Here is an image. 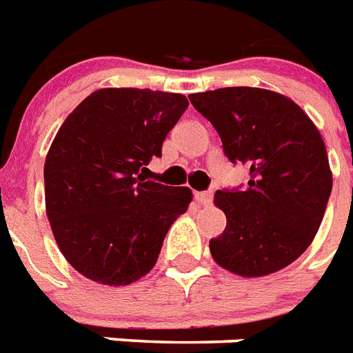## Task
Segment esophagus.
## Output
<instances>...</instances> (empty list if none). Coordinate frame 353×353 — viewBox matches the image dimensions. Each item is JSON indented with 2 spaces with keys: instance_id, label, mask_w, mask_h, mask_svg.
<instances>
[{
  "instance_id": "34e87169",
  "label": "esophagus",
  "mask_w": 353,
  "mask_h": 353,
  "mask_svg": "<svg viewBox=\"0 0 353 353\" xmlns=\"http://www.w3.org/2000/svg\"><path fill=\"white\" fill-rule=\"evenodd\" d=\"M194 199L200 205H210L213 202V193L211 191H199V193H194Z\"/></svg>"
}]
</instances>
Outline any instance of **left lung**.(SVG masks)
<instances>
[{
  "label": "left lung",
  "instance_id": "left-lung-1",
  "mask_svg": "<svg viewBox=\"0 0 353 353\" xmlns=\"http://www.w3.org/2000/svg\"><path fill=\"white\" fill-rule=\"evenodd\" d=\"M190 100L216 129L225 157L250 168L244 190L215 193L228 222L210 241L211 256L241 277L283 270L312 244L332 193L319 129L288 97L259 87H224Z\"/></svg>",
  "mask_w": 353,
  "mask_h": 353
}]
</instances>
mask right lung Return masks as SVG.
Here are the masks:
<instances>
[{
  "label": "right lung",
  "mask_w": 353,
  "mask_h": 353,
  "mask_svg": "<svg viewBox=\"0 0 353 353\" xmlns=\"http://www.w3.org/2000/svg\"><path fill=\"white\" fill-rule=\"evenodd\" d=\"M190 105L184 94L98 89L61 123L45 159V210L60 252L83 277L125 286L153 270L193 199L142 176Z\"/></svg>",
  "instance_id": "add662e5"
}]
</instances>
